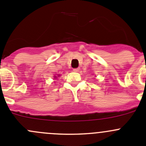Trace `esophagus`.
Instances as JSON below:
<instances>
[{
    "mask_svg": "<svg viewBox=\"0 0 146 146\" xmlns=\"http://www.w3.org/2000/svg\"><path fill=\"white\" fill-rule=\"evenodd\" d=\"M79 70H80V69H79V68H73V70L74 72H78Z\"/></svg>",
    "mask_w": 146,
    "mask_h": 146,
    "instance_id": "34e87169",
    "label": "esophagus"
}]
</instances>
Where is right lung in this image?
I'll return each mask as SVG.
<instances>
[{
  "instance_id": "add662e5",
  "label": "right lung",
  "mask_w": 146,
  "mask_h": 146,
  "mask_svg": "<svg viewBox=\"0 0 146 146\" xmlns=\"http://www.w3.org/2000/svg\"><path fill=\"white\" fill-rule=\"evenodd\" d=\"M58 76H59V75H58ZM55 78H56V76H55Z\"/></svg>"
}]
</instances>
